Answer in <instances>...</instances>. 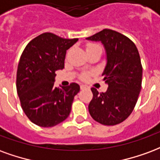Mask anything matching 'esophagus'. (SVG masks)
<instances>
[{
	"label": "esophagus",
	"mask_w": 160,
	"mask_h": 160,
	"mask_svg": "<svg viewBox=\"0 0 160 160\" xmlns=\"http://www.w3.org/2000/svg\"><path fill=\"white\" fill-rule=\"evenodd\" d=\"M87 88V87H86L85 85H81V86H80V88H81V89H84V88Z\"/></svg>",
	"instance_id": "esophagus-1"
}]
</instances>
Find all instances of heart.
Wrapping results in <instances>:
<instances>
[{
    "label": "heart",
    "instance_id": "obj_1",
    "mask_svg": "<svg viewBox=\"0 0 160 160\" xmlns=\"http://www.w3.org/2000/svg\"><path fill=\"white\" fill-rule=\"evenodd\" d=\"M97 47H100L97 44H94V43H89L87 45V48H86V49H91V48H97ZM90 73L89 72H84V73H82L81 75V79L82 80H83V81H86V80H88L89 78V77H90Z\"/></svg>",
    "mask_w": 160,
    "mask_h": 160
}]
</instances>
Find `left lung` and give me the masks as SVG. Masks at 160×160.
<instances>
[{"label": "left lung", "mask_w": 160, "mask_h": 160, "mask_svg": "<svg viewBox=\"0 0 160 160\" xmlns=\"http://www.w3.org/2000/svg\"><path fill=\"white\" fill-rule=\"evenodd\" d=\"M101 42L107 52V66L102 75L108 84L105 93L91 88L93 99L88 112L104 125L122 123L135 108L142 88V66L135 43L123 34L104 29L86 38Z\"/></svg>", "instance_id": "obj_1"}]
</instances>
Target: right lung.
<instances>
[{
	"instance_id": "obj_1",
	"label": "right lung",
	"mask_w": 160,
	"mask_h": 160,
	"mask_svg": "<svg viewBox=\"0 0 160 160\" xmlns=\"http://www.w3.org/2000/svg\"><path fill=\"white\" fill-rule=\"evenodd\" d=\"M78 41L66 39L46 32L28 43L21 54L16 87L22 109L32 123L53 127L66 119L74 96L80 90L78 83L54 87L55 72L65 67L66 50Z\"/></svg>"
}]
</instances>
